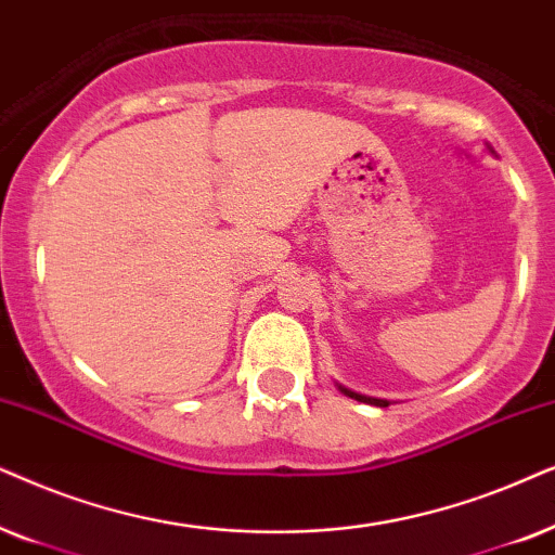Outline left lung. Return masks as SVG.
<instances>
[{
	"mask_svg": "<svg viewBox=\"0 0 555 555\" xmlns=\"http://www.w3.org/2000/svg\"><path fill=\"white\" fill-rule=\"evenodd\" d=\"M487 150L490 152H494L490 144H487ZM337 388L343 390L345 396H350V398H354V401H360V403H371V405H380V409H386V405H390V401H386V398H373V396H363V393H354V390H350V388H345V386H339L337 383Z\"/></svg>",
	"mask_w": 555,
	"mask_h": 555,
	"instance_id": "8db88e82",
	"label": "left lung"
}]
</instances>
